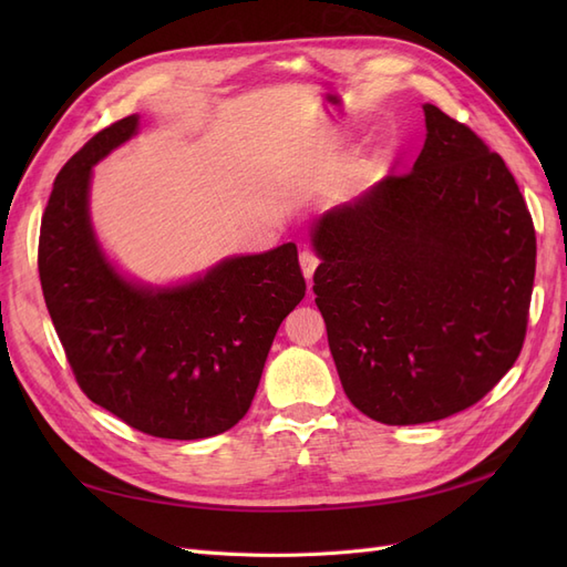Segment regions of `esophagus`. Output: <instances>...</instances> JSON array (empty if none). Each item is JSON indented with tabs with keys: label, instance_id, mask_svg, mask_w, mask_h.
<instances>
[{
	"label": "esophagus",
	"instance_id": "1",
	"mask_svg": "<svg viewBox=\"0 0 567 567\" xmlns=\"http://www.w3.org/2000/svg\"><path fill=\"white\" fill-rule=\"evenodd\" d=\"M317 265H319V257H317L312 250L305 248V250L300 252V267H302V274H305L307 281H312V274H315Z\"/></svg>",
	"mask_w": 567,
	"mask_h": 567
}]
</instances>
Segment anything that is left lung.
Returning <instances> with one entry per match:
<instances>
[{
    "label": "left lung",
    "instance_id": "8db88e82",
    "mask_svg": "<svg viewBox=\"0 0 567 567\" xmlns=\"http://www.w3.org/2000/svg\"><path fill=\"white\" fill-rule=\"evenodd\" d=\"M425 144L312 229L315 302L350 402L414 425L480 402L516 364L537 238L499 153L425 104Z\"/></svg>",
    "mask_w": 567,
    "mask_h": 567
}]
</instances>
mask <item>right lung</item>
<instances>
[{"label": "right lung", "mask_w": 567, "mask_h": 567, "mask_svg": "<svg viewBox=\"0 0 567 567\" xmlns=\"http://www.w3.org/2000/svg\"><path fill=\"white\" fill-rule=\"evenodd\" d=\"M127 115L68 161L42 215L51 321L87 398L146 435L200 440L246 416L271 340L305 298L296 244L241 255L175 288L120 277L90 225L92 165L136 134Z\"/></svg>", "instance_id": "1"}]
</instances>
